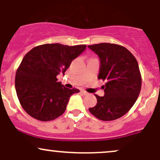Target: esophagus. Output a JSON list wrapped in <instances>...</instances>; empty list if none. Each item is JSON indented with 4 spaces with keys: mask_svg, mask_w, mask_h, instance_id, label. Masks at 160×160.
Listing matches in <instances>:
<instances>
[{
    "mask_svg": "<svg viewBox=\"0 0 160 160\" xmlns=\"http://www.w3.org/2000/svg\"><path fill=\"white\" fill-rule=\"evenodd\" d=\"M81 93H82L84 96H88V94H89V93H88V92H86L85 91H81Z\"/></svg>",
    "mask_w": 160,
    "mask_h": 160,
    "instance_id": "obj_1",
    "label": "esophagus"
}]
</instances>
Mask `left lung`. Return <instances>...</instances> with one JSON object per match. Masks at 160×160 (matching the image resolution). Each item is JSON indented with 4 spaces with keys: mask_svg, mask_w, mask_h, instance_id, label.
<instances>
[{
    "mask_svg": "<svg viewBox=\"0 0 160 160\" xmlns=\"http://www.w3.org/2000/svg\"><path fill=\"white\" fill-rule=\"evenodd\" d=\"M88 47L100 60L98 78L106 82L102 87L104 97L95 94L97 103L89 111L101 121H114L127 114L139 95L142 76L138 62L120 45L103 42Z\"/></svg>",
    "mask_w": 160,
    "mask_h": 160,
    "instance_id": "left-lung-1",
    "label": "left lung"
}]
</instances>
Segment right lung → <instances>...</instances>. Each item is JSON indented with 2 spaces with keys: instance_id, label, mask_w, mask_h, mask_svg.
Instances as JSON below:
<instances>
[{
  "instance_id": "right-lung-1",
  "label": "right lung",
  "mask_w": 160,
  "mask_h": 160,
  "mask_svg": "<svg viewBox=\"0 0 160 160\" xmlns=\"http://www.w3.org/2000/svg\"><path fill=\"white\" fill-rule=\"evenodd\" d=\"M86 45L65 46L59 43L36 46L24 55L17 69L15 87L21 106L32 118L49 121L64 113L69 97L79 92L58 82Z\"/></svg>"
}]
</instances>
